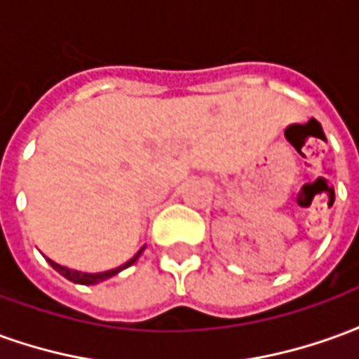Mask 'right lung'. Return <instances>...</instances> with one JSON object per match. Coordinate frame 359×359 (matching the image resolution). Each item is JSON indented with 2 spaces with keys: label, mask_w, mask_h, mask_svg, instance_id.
I'll list each match as a JSON object with an SVG mask.
<instances>
[{
  "label": "right lung",
  "mask_w": 359,
  "mask_h": 359,
  "mask_svg": "<svg viewBox=\"0 0 359 359\" xmlns=\"http://www.w3.org/2000/svg\"><path fill=\"white\" fill-rule=\"evenodd\" d=\"M145 247H142V249L137 250L134 257L128 260L126 264H122V266L114 268V270H107V272H97V274H89V272H77V270H72V268H66V266H60L57 262H54V260H50V258H46L50 262V266L54 268L56 272H60V274L64 276V278H67L69 282H74V284H83V285H95L99 284V282H104V280H109V278H112L114 274H118L120 270H124V268L132 266L134 262H136L137 258H140V255L144 252Z\"/></svg>",
  "instance_id": "right-lung-1"
}]
</instances>
